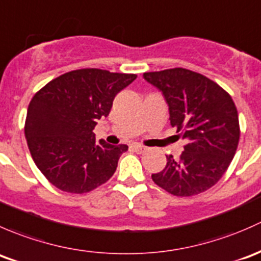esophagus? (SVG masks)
Segmentation results:
<instances>
[{
    "instance_id": "obj_1",
    "label": "esophagus",
    "mask_w": 261,
    "mask_h": 261,
    "mask_svg": "<svg viewBox=\"0 0 261 261\" xmlns=\"http://www.w3.org/2000/svg\"><path fill=\"white\" fill-rule=\"evenodd\" d=\"M130 148L134 150V152L137 153H144L147 150V148L144 146H142V144H138V143H133L130 146Z\"/></svg>"
}]
</instances>
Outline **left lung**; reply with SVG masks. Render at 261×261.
<instances>
[{
	"label": "left lung",
	"mask_w": 261,
	"mask_h": 261,
	"mask_svg": "<svg viewBox=\"0 0 261 261\" xmlns=\"http://www.w3.org/2000/svg\"><path fill=\"white\" fill-rule=\"evenodd\" d=\"M143 77L162 91L171 125L187 141L179 160L166 155L167 165L152 174L153 182L179 197L205 192L226 172L238 149L240 125L232 98L189 69L144 72Z\"/></svg>",
	"instance_id": "8db88e82"
}]
</instances>
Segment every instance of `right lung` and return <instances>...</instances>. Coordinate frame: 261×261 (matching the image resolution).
<instances>
[{"mask_svg": "<svg viewBox=\"0 0 261 261\" xmlns=\"http://www.w3.org/2000/svg\"><path fill=\"white\" fill-rule=\"evenodd\" d=\"M136 74L79 69L60 75L31 99L25 137L35 165L64 192L87 193L106 184L117 170L125 144L95 142L96 120Z\"/></svg>", "mask_w": 261, "mask_h": 261, "instance_id": "obj_1", "label": "right lung"}]
</instances>
